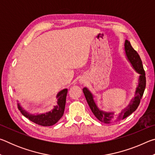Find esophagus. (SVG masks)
<instances>
[{"label":"esophagus","mask_w":155,"mask_h":155,"mask_svg":"<svg viewBox=\"0 0 155 155\" xmlns=\"http://www.w3.org/2000/svg\"><path fill=\"white\" fill-rule=\"evenodd\" d=\"M81 83H85V82H84V80H83V79H81Z\"/></svg>","instance_id":"esophagus-1"}]
</instances>
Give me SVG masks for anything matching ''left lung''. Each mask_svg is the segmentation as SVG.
<instances>
[{"label": "left lung", "instance_id": "1", "mask_svg": "<svg viewBox=\"0 0 155 155\" xmlns=\"http://www.w3.org/2000/svg\"><path fill=\"white\" fill-rule=\"evenodd\" d=\"M124 49L128 61L132 64L135 71L140 74V78H139L138 86L136 88L134 98L131 100L129 104L124 109H123L120 114H117L114 112H105L100 110L94 101V97L91 93L87 90V88L84 87L83 89L84 95L85 96L87 103L94 115L100 121L106 123V124L120 121V120L126 118L128 115L133 114L137 109L146 88V79L145 77V71L143 70L142 61H141L140 55H139L137 51L133 49L129 41H125Z\"/></svg>", "mask_w": 155, "mask_h": 155}]
</instances>
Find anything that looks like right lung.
I'll return each mask as SVG.
<instances>
[{"instance_id":"obj_1","label":"right lung","mask_w":155,"mask_h":155,"mask_svg":"<svg viewBox=\"0 0 155 155\" xmlns=\"http://www.w3.org/2000/svg\"><path fill=\"white\" fill-rule=\"evenodd\" d=\"M67 93V89H64L59 91L57 96V98H58L57 105L54 106V109L52 111L45 113V114L38 115L30 114L29 113L23 109L19 103L18 104V108L22 113V114L28 118L31 122L35 123L37 124L43 126V127H49V126L56 124L64 115Z\"/></svg>"}]
</instances>
